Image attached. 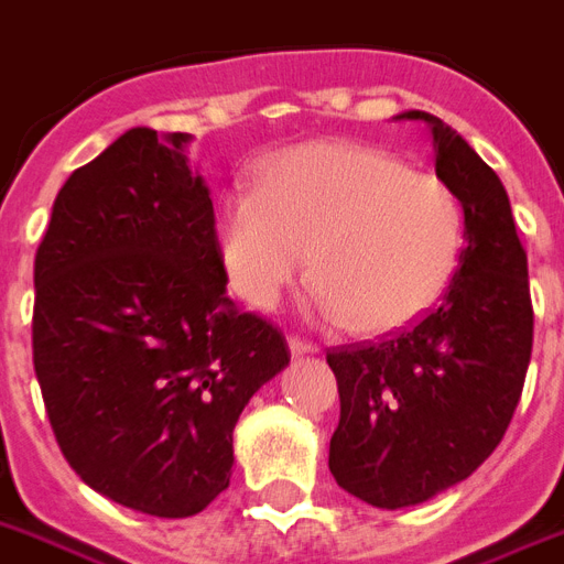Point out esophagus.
Instances as JSON below:
<instances>
[{
    "mask_svg": "<svg viewBox=\"0 0 564 564\" xmlns=\"http://www.w3.org/2000/svg\"><path fill=\"white\" fill-rule=\"evenodd\" d=\"M290 354L295 356H310V354H318V347L310 345V341H304V338H297V336H290Z\"/></svg>",
    "mask_w": 564,
    "mask_h": 564,
    "instance_id": "obj_1",
    "label": "esophagus"
}]
</instances>
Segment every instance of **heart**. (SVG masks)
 <instances>
[{"label":"heart","mask_w":564,"mask_h":564,"mask_svg":"<svg viewBox=\"0 0 564 564\" xmlns=\"http://www.w3.org/2000/svg\"><path fill=\"white\" fill-rule=\"evenodd\" d=\"M219 258L237 295L272 306L310 272L318 306L361 336L423 318L455 278L464 208L455 191L356 141H310L223 196Z\"/></svg>","instance_id":"obj_1"}]
</instances>
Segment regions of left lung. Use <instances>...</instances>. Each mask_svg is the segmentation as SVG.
I'll return each mask as SVG.
<instances>
[{
	"instance_id": "8db88e82",
	"label": "left lung",
	"mask_w": 564,
	"mask_h": 564,
	"mask_svg": "<svg viewBox=\"0 0 564 564\" xmlns=\"http://www.w3.org/2000/svg\"><path fill=\"white\" fill-rule=\"evenodd\" d=\"M397 118L432 130L434 171L460 199L466 242L425 318L379 345L327 354L341 400L329 473L379 510L423 505L496 452L533 350L528 251L501 178L437 116Z\"/></svg>"
}]
</instances>
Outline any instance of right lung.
<instances>
[{
  "label": "right lung",
  "mask_w": 564,
  "mask_h": 564,
  "mask_svg": "<svg viewBox=\"0 0 564 564\" xmlns=\"http://www.w3.org/2000/svg\"><path fill=\"white\" fill-rule=\"evenodd\" d=\"M187 132L132 127L59 187L34 260V370L68 466L159 519L228 487L235 425L290 365L226 295L214 203Z\"/></svg>",
  "instance_id": "1"
}]
</instances>
